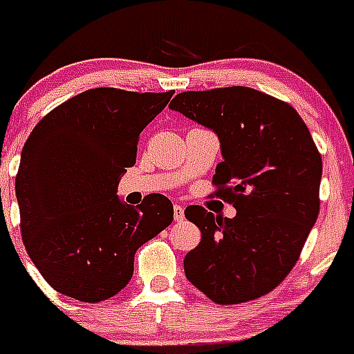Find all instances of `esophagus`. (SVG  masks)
<instances>
[{
    "mask_svg": "<svg viewBox=\"0 0 354 354\" xmlns=\"http://www.w3.org/2000/svg\"><path fill=\"white\" fill-rule=\"evenodd\" d=\"M174 218L175 221H183L184 220V207L179 204L174 205Z\"/></svg>",
    "mask_w": 354,
    "mask_h": 354,
    "instance_id": "esophagus-1",
    "label": "esophagus"
}]
</instances>
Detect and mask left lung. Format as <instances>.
Returning a JSON list of instances; mask_svg holds the SVG:
<instances>
[{"mask_svg": "<svg viewBox=\"0 0 354 354\" xmlns=\"http://www.w3.org/2000/svg\"><path fill=\"white\" fill-rule=\"evenodd\" d=\"M170 109L218 136L212 183L236 207L234 218L184 211L202 232L186 278L220 305L261 298L289 274L317 220L323 159L310 131L292 106L248 86L183 92Z\"/></svg>", "mask_w": 354, "mask_h": 354, "instance_id": "1", "label": "left lung"}]
</instances>
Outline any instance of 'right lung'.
Wrapping results in <instances>:
<instances>
[{
	"mask_svg": "<svg viewBox=\"0 0 354 354\" xmlns=\"http://www.w3.org/2000/svg\"><path fill=\"white\" fill-rule=\"evenodd\" d=\"M171 95L86 90L31 131L15 177L21 232L31 262L58 292L86 303L120 292L136 250L174 220L167 196L154 193L133 207L117 195L136 162L140 133Z\"/></svg>",
	"mask_w": 354,
	"mask_h": 354,
	"instance_id": "1",
	"label": "right lung"
}]
</instances>
